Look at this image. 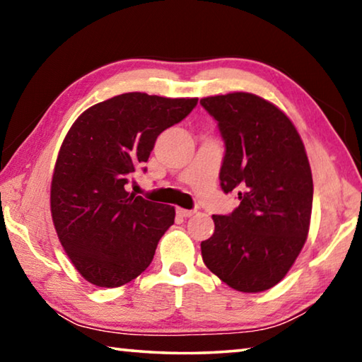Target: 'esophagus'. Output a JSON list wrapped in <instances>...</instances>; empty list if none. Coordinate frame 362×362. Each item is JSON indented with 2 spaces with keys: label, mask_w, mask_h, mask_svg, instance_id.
Returning a JSON list of instances; mask_svg holds the SVG:
<instances>
[{
  "label": "esophagus",
  "mask_w": 362,
  "mask_h": 362,
  "mask_svg": "<svg viewBox=\"0 0 362 362\" xmlns=\"http://www.w3.org/2000/svg\"><path fill=\"white\" fill-rule=\"evenodd\" d=\"M194 212L196 211H193V209H177V214H179L180 217H192V216H194Z\"/></svg>",
  "instance_id": "1"
}]
</instances>
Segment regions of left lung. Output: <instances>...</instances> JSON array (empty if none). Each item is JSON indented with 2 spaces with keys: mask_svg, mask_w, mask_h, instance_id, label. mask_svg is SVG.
Here are the masks:
<instances>
[{
  "mask_svg": "<svg viewBox=\"0 0 362 362\" xmlns=\"http://www.w3.org/2000/svg\"><path fill=\"white\" fill-rule=\"evenodd\" d=\"M225 144L220 187L240 206L212 216L201 243L206 267L241 292H262L286 276L302 250L313 207V179L296 126L273 103L249 93L201 99Z\"/></svg>",
  "mask_w": 362,
  "mask_h": 362,
  "instance_id": "left-lung-1",
  "label": "left lung"
}]
</instances>
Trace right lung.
I'll return each mask as SVG.
<instances>
[{
	"label": "right lung",
	"mask_w": 362,
	"mask_h": 362,
	"mask_svg": "<svg viewBox=\"0 0 362 362\" xmlns=\"http://www.w3.org/2000/svg\"><path fill=\"white\" fill-rule=\"evenodd\" d=\"M198 99L127 93L97 103L66 134L51 185L57 236L81 276L99 287L136 279L153 260L175 209L126 189L159 134Z\"/></svg>",
	"instance_id": "1"
}]
</instances>
